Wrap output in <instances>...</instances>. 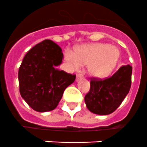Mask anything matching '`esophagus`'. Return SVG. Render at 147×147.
Returning <instances> with one entry per match:
<instances>
[{
  "label": "esophagus",
  "mask_w": 147,
  "mask_h": 147,
  "mask_svg": "<svg viewBox=\"0 0 147 147\" xmlns=\"http://www.w3.org/2000/svg\"><path fill=\"white\" fill-rule=\"evenodd\" d=\"M83 77V74H78L77 75V80H80V78H82V77Z\"/></svg>",
  "instance_id": "obj_1"
}]
</instances>
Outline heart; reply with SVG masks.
<instances>
[{"instance_id": "b5f03b06", "label": "heart", "mask_w": 147, "mask_h": 147, "mask_svg": "<svg viewBox=\"0 0 147 147\" xmlns=\"http://www.w3.org/2000/svg\"><path fill=\"white\" fill-rule=\"evenodd\" d=\"M65 61L71 70H78L82 65H89V72L93 77L108 75L118 64L120 51L108 44L83 45L77 47L75 53L66 51Z\"/></svg>"}]
</instances>
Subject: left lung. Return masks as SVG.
<instances>
[{
    "label": "left lung",
    "mask_w": 147,
    "mask_h": 147,
    "mask_svg": "<svg viewBox=\"0 0 147 147\" xmlns=\"http://www.w3.org/2000/svg\"><path fill=\"white\" fill-rule=\"evenodd\" d=\"M131 74L132 67L127 64L121 67L110 77H91L90 91L84 98L87 109L102 115L115 111L130 91Z\"/></svg>",
    "instance_id": "8db88e82"
}]
</instances>
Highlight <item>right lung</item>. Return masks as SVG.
<instances>
[{
    "instance_id": "obj_1",
    "label": "right lung",
    "mask_w": 147,
    "mask_h": 147,
    "mask_svg": "<svg viewBox=\"0 0 147 147\" xmlns=\"http://www.w3.org/2000/svg\"><path fill=\"white\" fill-rule=\"evenodd\" d=\"M61 49L45 39L26 53L19 68L20 92L26 102L36 111H49L57 106L64 90L74 82L76 75L60 70Z\"/></svg>"
}]
</instances>
